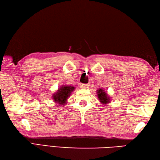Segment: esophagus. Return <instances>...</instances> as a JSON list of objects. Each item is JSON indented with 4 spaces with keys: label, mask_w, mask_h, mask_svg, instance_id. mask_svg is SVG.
Wrapping results in <instances>:
<instances>
[{
    "label": "esophagus",
    "mask_w": 160,
    "mask_h": 160,
    "mask_svg": "<svg viewBox=\"0 0 160 160\" xmlns=\"http://www.w3.org/2000/svg\"><path fill=\"white\" fill-rule=\"evenodd\" d=\"M88 87H89V84H81V87H82V88H83V89H86Z\"/></svg>",
    "instance_id": "obj_1"
}]
</instances>
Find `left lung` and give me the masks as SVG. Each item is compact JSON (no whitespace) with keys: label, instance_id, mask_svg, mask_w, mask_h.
I'll return each mask as SVG.
<instances>
[{"label":"left lung","instance_id":"obj_1","mask_svg":"<svg viewBox=\"0 0 160 160\" xmlns=\"http://www.w3.org/2000/svg\"><path fill=\"white\" fill-rule=\"evenodd\" d=\"M97 93H98V97L99 98V101H101L102 104H107L109 101H110V99H109V97H108L106 94V93L104 92V91L102 89H100L97 91Z\"/></svg>","mask_w":160,"mask_h":160}]
</instances>
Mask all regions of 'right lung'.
<instances>
[{"instance_id": "obj_1", "label": "right lung", "mask_w": 160, "mask_h": 160, "mask_svg": "<svg viewBox=\"0 0 160 160\" xmlns=\"http://www.w3.org/2000/svg\"><path fill=\"white\" fill-rule=\"evenodd\" d=\"M73 90L74 87L62 86L58 92L54 93L53 99L57 103H59V104H61V105H64L67 103L66 102L67 100Z\"/></svg>"}]
</instances>
